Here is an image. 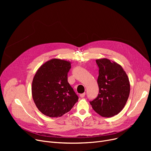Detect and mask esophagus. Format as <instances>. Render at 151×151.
<instances>
[{
  "label": "esophagus",
  "mask_w": 151,
  "mask_h": 151,
  "mask_svg": "<svg viewBox=\"0 0 151 151\" xmlns=\"http://www.w3.org/2000/svg\"><path fill=\"white\" fill-rule=\"evenodd\" d=\"M85 93H81L80 95V97L81 98H83V97H84V96H85Z\"/></svg>",
  "instance_id": "obj_1"
}]
</instances>
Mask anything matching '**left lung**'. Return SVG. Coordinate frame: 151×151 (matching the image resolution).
Instances as JSON below:
<instances>
[{"instance_id":"obj_1","label":"left lung","mask_w":151,"mask_h":151,"mask_svg":"<svg viewBox=\"0 0 151 151\" xmlns=\"http://www.w3.org/2000/svg\"><path fill=\"white\" fill-rule=\"evenodd\" d=\"M96 62L99 67V93L90 104L101 116L113 117L121 111L127 101L130 91L129 77L116 62L102 58Z\"/></svg>"}]
</instances>
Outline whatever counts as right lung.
Segmentation results:
<instances>
[{
  "mask_svg": "<svg viewBox=\"0 0 151 151\" xmlns=\"http://www.w3.org/2000/svg\"><path fill=\"white\" fill-rule=\"evenodd\" d=\"M71 62L52 59L36 71L32 84V95L38 110L50 117H61L68 113L78 97L67 80Z\"/></svg>",
  "mask_w": 151,
  "mask_h": 151,
  "instance_id": "obj_1",
  "label": "right lung"
}]
</instances>
